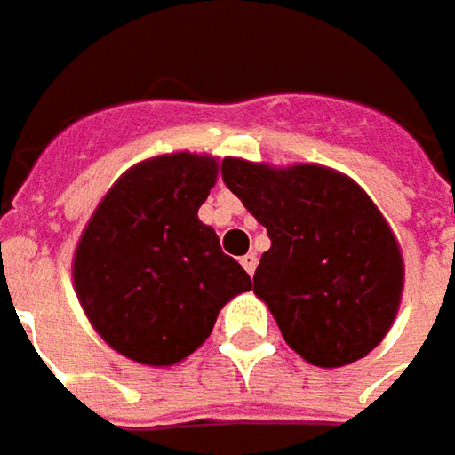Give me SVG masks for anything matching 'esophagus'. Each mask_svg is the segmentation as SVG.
I'll return each instance as SVG.
<instances>
[{
    "label": "esophagus",
    "mask_w": 455,
    "mask_h": 455,
    "mask_svg": "<svg viewBox=\"0 0 455 455\" xmlns=\"http://www.w3.org/2000/svg\"><path fill=\"white\" fill-rule=\"evenodd\" d=\"M242 267H244L250 275H254V270H257V254L254 252L244 254V257H242Z\"/></svg>",
    "instance_id": "1"
}]
</instances>
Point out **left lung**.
Returning a JSON list of instances; mask_svg holds the SVG:
<instances>
[{"label": "left lung", "instance_id": "8db88e82", "mask_svg": "<svg viewBox=\"0 0 455 455\" xmlns=\"http://www.w3.org/2000/svg\"><path fill=\"white\" fill-rule=\"evenodd\" d=\"M221 177L267 228L254 293L285 342L322 368L368 355L396 316L404 275L399 244L371 198L316 164L270 170L224 159Z\"/></svg>", "mask_w": 455, "mask_h": 455}]
</instances>
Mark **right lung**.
Segmentation results:
<instances>
[{
  "instance_id": "add662e5",
  "label": "right lung",
  "mask_w": 455,
  "mask_h": 455,
  "mask_svg": "<svg viewBox=\"0 0 455 455\" xmlns=\"http://www.w3.org/2000/svg\"><path fill=\"white\" fill-rule=\"evenodd\" d=\"M216 159L167 154L141 162L94 211L74 257V285L100 337L147 365L188 358L219 308L250 291L247 270L198 221Z\"/></svg>"
}]
</instances>
